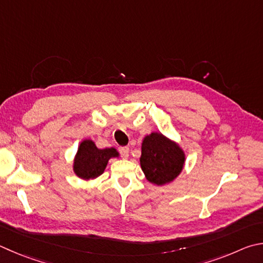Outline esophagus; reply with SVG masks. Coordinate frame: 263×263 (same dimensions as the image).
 I'll list each match as a JSON object with an SVG mask.
<instances>
[{"instance_id":"34e87169","label":"esophagus","mask_w":263,"mask_h":263,"mask_svg":"<svg viewBox=\"0 0 263 263\" xmlns=\"http://www.w3.org/2000/svg\"><path fill=\"white\" fill-rule=\"evenodd\" d=\"M119 153H121L122 157H124V159H127L130 149H128V147H121V148H119Z\"/></svg>"}]
</instances>
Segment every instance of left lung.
Returning <instances> with one entry per match:
<instances>
[{
	"label": "left lung",
	"mask_w": 263,
	"mask_h": 263,
	"mask_svg": "<svg viewBox=\"0 0 263 263\" xmlns=\"http://www.w3.org/2000/svg\"><path fill=\"white\" fill-rule=\"evenodd\" d=\"M185 162L183 151L161 133H151L141 146L140 164L146 178L156 185L174 180Z\"/></svg>",
	"instance_id": "left-lung-1"
}]
</instances>
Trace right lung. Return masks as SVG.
Masks as SVG:
<instances>
[{"label": "right lung", "mask_w": 263, "mask_h": 263, "mask_svg": "<svg viewBox=\"0 0 263 263\" xmlns=\"http://www.w3.org/2000/svg\"><path fill=\"white\" fill-rule=\"evenodd\" d=\"M117 155L115 148L99 149L92 140H84L76 155L73 170L83 179L97 178L106 169L108 160Z\"/></svg>", "instance_id": "right-lung-1"}]
</instances>
